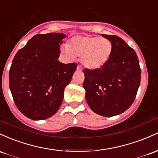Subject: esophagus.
I'll return each mask as SVG.
<instances>
[{"label":"esophagus","mask_w":158,"mask_h":158,"mask_svg":"<svg viewBox=\"0 0 158 158\" xmlns=\"http://www.w3.org/2000/svg\"><path fill=\"white\" fill-rule=\"evenodd\" d=\"M77 70H78V71H81V70H82V69H81V67L80 66V65H77Z\"/></svg>","instance_id":"34e87169"}]
</instances>
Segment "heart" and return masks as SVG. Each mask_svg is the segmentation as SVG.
<instances>
[{"label": "heart", "mask_w": 158, "mask_h": 158, "mask_svg": "<svg viewBox=\"0 0 158 158\" xmlns=\"http://www.w3.org/2000/svg\"><path fill=\"white\" fill-rule=\"evenodd\" d=\"M62 54L69 59L81 56L82 65L89 69H96L105 65L113 52L112 42L107 38L97 36H76L68 46L60 48Z\"/></svg>", "instance_id": "b5f03b06"}]
</instances>
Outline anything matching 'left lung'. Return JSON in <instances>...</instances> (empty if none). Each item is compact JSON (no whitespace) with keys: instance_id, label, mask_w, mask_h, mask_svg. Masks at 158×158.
<instances>
[{"instance_id":"left-lung-1","label":"left lung","mask_w":158,"mask_h":158,"mask_svg":"<svg viewBox=\"0 0 158 158\" xmlns=\"http://www.w3.org/2000/svg\"><path fill=\"white\" fill-rule=\"evenodd\" d=\"M102 36L112 42V54L101 68L85 69L83 86L92 110L110 117L125 112L133 104L140 84L141 69L135 51L122 38Z\"/></svg>"}]
</instances>
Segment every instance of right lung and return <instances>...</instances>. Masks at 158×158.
<instances>
[{"mask_svg": "<svg viewBox=\"0 0 158 158\" xmlns=\"http://www.w3.org/2000/svg\"><path fill=\"white\" fill-rule=\"evenodd\" d=\"M64 38L63 33L35 35L12 60L10 91L18 109L31 119H45L55 114L77 69V63L64 64L57 60Z\"/></svg>", "mask_w": 158, "mask_h": 158, "instance_id": "add662e5", "label": "right lung"}]
</instances>
